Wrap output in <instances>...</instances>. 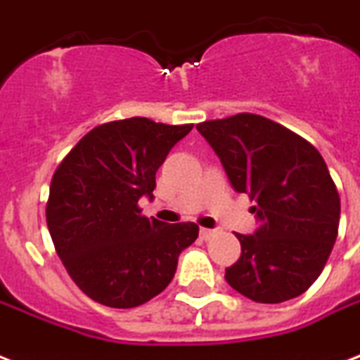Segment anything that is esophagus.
I'll list each match as a JSON object with an SVG mask.
<instances>
[{"instance_id": "34e87169", "label": "esophagus", "mask_w": 360, "mask_h": 360, "mask_svg": "<svg viewBox=\"0 0 360 360\" xmlns=\"http://www.w3.org/2000/svg\"><path fill=\"white\" fill-rule=\"evenodd\" d=\"M213 236H214V230H209V228H202V230H200V237H202L203 240H209Z\"/></svg>"}]
</instances>
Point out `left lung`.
<instances>
[{
	"instance_id": "1",
	"label": "left lung",
	"mask_w": 360,
	"mask_h": 360,
	"mask_svg": "<svg viewBox=\"0 0 360 360\" xmlns=\"http://www.w3.org/2000/svg\"><path fill=\"white\" fill-rule=\"evenodd\" d=\"M198 132L213 147L231 186L256 205L259 222L243 236L226 282L256 302L290 301L316 282L338 236L340 196L312 143L262 115L205 121Z\"/></svg>"
}]
</instances>
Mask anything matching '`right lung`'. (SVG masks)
I'll return each mask as SVG.
<instances>
[{"label": "right lung", "mask_w": 360, "mask_h": 360, "mask_svg": "<svg viewBox=\"0 0 360 360\" xmlns=\"http://www.w3.org/2000/svg\"><path fill=\"white\" fill-rule=\"evenodd\" d=\"M192 124L130 117L101 124L58 166L46 222L67 273L87 297L112 308L140 307L172 282L179 254L198 239L194 222L141 217L157 172Z\"/></svg>", "instance_id": "1"}]
</instances>
